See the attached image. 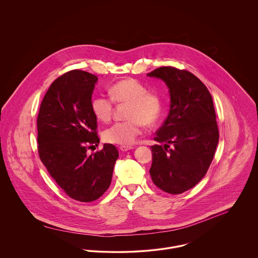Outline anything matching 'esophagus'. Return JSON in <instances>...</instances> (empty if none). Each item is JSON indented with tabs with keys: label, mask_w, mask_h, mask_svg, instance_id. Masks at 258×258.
Wrapping results in <instances>:
<instances>
[{
	"label": "esophagus",
	"mask_w": 258,
	"mask_h": 258,
	"mask_svg": "<svg viewBox=\"0 0 258 258\" xmlns=\"http://www.w3.org/2000/svg\"><path fill=\"white\" fill-rule=\"evenodd\" d=\"M133 148L134 147H132V146H124V145H122V146H120V150L123 151V152H126V151H128V150L133 149Z\"/></svg>",
	"instance_id": "1"
}]
</instances>
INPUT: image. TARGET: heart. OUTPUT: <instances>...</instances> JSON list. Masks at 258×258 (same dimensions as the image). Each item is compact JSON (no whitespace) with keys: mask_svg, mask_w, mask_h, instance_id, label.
<instances>
[{"mask_svg":"<svg viewBox=\"0 0 258 258\" xmlns=\"http://www.w3.org/2000/svg\"><path fill=\"white\" fill-rule=\"evenodd\" d=\"M111 98L97 95L91 100V111L94 116L108 122L113 114V101L128 103L125 117L128 119L117 122L103 132V139L107 143L128 146L135 142L143 131V124H155L163 111V100L156 92L148 88L139 80L126 78L115 82L109 89Z\"/></svg>","mask_w":258,"mask_h":258,"instance_id":"b5f03b06","label":"heart"}]
</instances>
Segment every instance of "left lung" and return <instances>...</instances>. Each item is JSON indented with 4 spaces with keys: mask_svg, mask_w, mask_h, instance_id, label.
I'll return each instance as SVG.
<instances>
[{
    "mask_svg": "<svg viewBox=\"0 0 258 258\" xmlns=\"http://www.w3.org/2000/svg\"><path fill=\"white\" fill-rule=\"evenodd\" d=\"M169 87L170 112L156 132L159 144L151 147L153 183L171 195L191 188L207 174L219 143V128L212 95L192 74L162 67L147 74Z\"/></svg>",
    "mask_w": 258,
    "mask_h": 258,
    "instance_id": "1",
    "label": "left lung"
}]
</instances>
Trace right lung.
Instances as JSON below:
<instances>
[{
  "label": "right lung",
  "mask_w": 258,
  "mask_h": 258,
  "mask_svg": "<svg viewBox=\"0 0 258 258\" xmlns=\"http://www.w3.org/2000/svg\"><path fill=\"white\" fill-rule=\"evenodd\" d=\"M96 75L71 71L57 77L46 91L37 116V150L50 177L72 199L89 203L109 187L116 147L104 144L90 156L87 149L99 144L97 118L91 111Z\"/></svg>",
  "instance_id": "right-lung-1"
}]
</instances>
